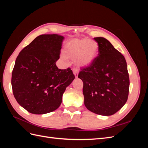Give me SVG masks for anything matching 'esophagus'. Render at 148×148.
<instances>
[{
	"instance_id": "obj_1",
	"label": "esophagus",
	"mask_w": 148,
	"mask_h": 148,
	"mask_svg": "<svg viewBox=\"0 0 148 148\" xmlns=\"http://www.w3.org/2000/svg\"><path fill=\"white\" fill-rule=\"evenodd\" d=\"M73 72L76 78L78 77V70L77 69H73Z\"/></svg>"
}]
</instances>
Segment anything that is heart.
<instances>
[{"instance_id":"obj_1","label":"heart","mask_w":148,"mask_h":148,"mask_svg":"<svg viewBox=\"0 0 148 148\" xmlns=\"http://www.w3.org/2000/svg\"><path fill=\"white\" fill-rule=\"evenodd\" d=\"M99 51V46L96 42L83 39H73L67 42L64 46V53L62 57L67 59H75L79 66L85 67L90 65L95 60Z\"/></svg>"}]
</instances>
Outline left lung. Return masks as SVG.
Segmentation results:
<instances>
[{
	"instance_id": "8db88e82",
	"label": "left lung",
	"mask_w": 148,
	"mask_h": 148,
	"mask_svg": "<svg viewBox=\"0 0 148 148\" xmlns=\"http://www.w3.org/2000/svg\"><path fill=\"white\" fill-rule=\"evenodd\" d=\"M94 39L99 46L98 56L78 76L83 82L84 105L93 113L112 115L128 99L130 79L127 62L108 40L102 37Z\"/></svg>"
}]
</instances>
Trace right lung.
I'll return each instance as SVG.
<instances>
[{"label":"right lung","mask_w":148,"mask_h":148,"mask_svg":"<svg viewBox=\"0 0 148 148\" xmlns=\"http://www.w3.org/2000/svg\"><path fill=\"white\" fill-rule=\"evenodd\" d=\"M64 37L42 34L22 49L18 56L12 75L13 96L29 112L44 114L59 107L66 88L75 79L70 68L59 69Z\"/></svg>","instance_id":"obj_1"}]
</instances>
